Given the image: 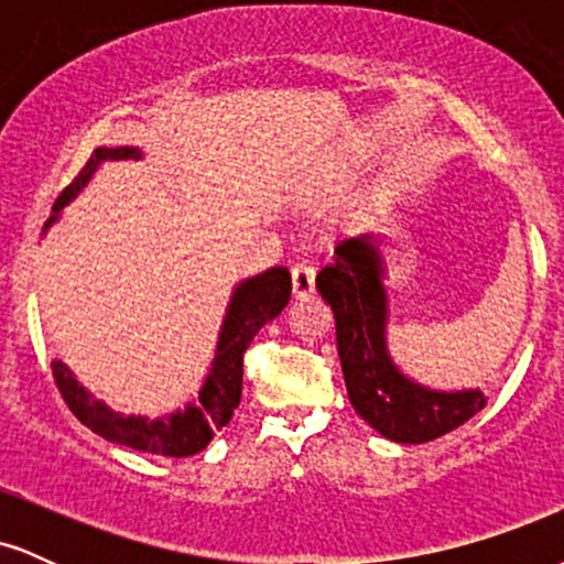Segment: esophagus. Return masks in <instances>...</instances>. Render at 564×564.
I'll return each mask as SVG.
<instances>
[{"label": "esophagus", "mask_w": 564, "mask_h": 564, "mask_svg": "<svg viewBox=\"0 0 564 564\" xmlns=\"http://www.w3.org/2000/svg\"><path fill=\"white\" fill-rule=\"evenodd\" d=\"M291 289H294V296H307L315 291V264L302 260L291 268Z\"/></svg>", "instance_id": "esophagus-1"}]
</instances>
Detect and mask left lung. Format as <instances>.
I'll return each mask as SVG.
<instances>
[{"label": "left lung", "instance_id": "1", "mask_svg": "<svg viewBox=\"0 0 564 564\" xmlns=\"http://www.w3.org/2000/svg\"><path fill=\"white\" fill-rule=\"evenodd\" d=\"M381 275L377 241L371 236L347 238L336 246L334 262L315 275V286L334 310L336 349L355 411L394 443H430L480 413L485 394L426 390L398 371L387 352Z\"/></svg>", "mask_w": 564, "mask_h": 564}]
</instances>
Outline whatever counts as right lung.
<instances>
[{
  "label": "right lung",
  "mask_w": 564,
  "mask_h": 564,
  "mask_svg": "<svg viewBox=\"0 0 564 564\" xmlns=\"http://www.w3.org/2000/svg\"><path fill=\"white\" fill-rule=\"evenodd\" d=\"M138 148H97L89 156L84 170L76 174L74 183L61 193L55 200L50 223L44 230L55 223L57 212L79 193V187L93 177V172L106 159H140ZM291 296V273L286 268H270L268 273L249 278L241 286L232 291V300L228 304L223 332H219L217 355L212 364V373L204 381V390L198 392V400L187 405L185 411L172 413V416L148 422L142 416H121L106 408L100 400H95L74 373L68 371L61 360H53V377L63 400L70 408L76 419L95 435L111 440V443L127 445V448L161 453V456H193L204 451L209 440L215 437L217 430H223L230 422L232 411L241 403V384H243V352L251 345L257 332L289 304Z\"/></svg>",
  "instance_id": "right-lung-1"
}]
</instances>
